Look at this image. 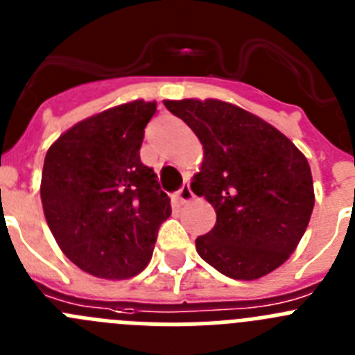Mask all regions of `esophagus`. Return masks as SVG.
<instances>
[{
	"mask_svg": "<svg viewBox=\"0 0 355 355\" xmlns=\"http://www.w3.org/2000/svg\"><path fill=\"white\" fill-rule=\"evenodd\" d=\"M178 199H180V202L181 204H187V202H190L191 199H193V191H191V188H190V183H184L183 187L180 188V191H178Z\"/></svg>",
	"mask_w": 355,
	"mask_h": 355,
	"instance_id": "34e87169",
	"label": "esophagus"
}]
</instances>
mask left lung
Here are the masks:
<instances>
[{"instance_id": "8db88e82", "label": "left lung", "mask_w": 355, "mask_h": 355, "mask_svg": "<svg viewBox=\"0 0 355 355\" xmlns=\"http://www.w3.org/2000/svg\"><path fill=\"white\" fill-rule=\"evenodd\" d=\"M204 149L191 191L216 211L197 253L234 279H257L288 260L315 206L311 171L294 142L262 118L214 98L164 100Z\"/></svg>"}]
</instances>
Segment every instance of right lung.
I'll return each mask as SVG.
<instances>
[{
    "mask_svg": "<svg viewBox=\"0 0 355 355\" xmlns=\"http://www.w3.org/2000/svg\"><path fill=\"white\" fill-rule=\"evenodd\" d=\"M156 102L110 107L61 133L45 155L40 197L61 252L105 279L139 275L172 213L153 168L141 162Z\"/></svg>",
    "mask_w": 355,
    "mask_h": 355,
    "instance_id": "obj_1",
    "label": "right lung"
}]
</instances>
